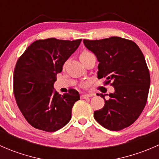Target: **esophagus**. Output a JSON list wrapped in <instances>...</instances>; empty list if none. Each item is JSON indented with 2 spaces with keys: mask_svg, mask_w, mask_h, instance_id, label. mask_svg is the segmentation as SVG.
I'll list each match as a JSON object with an SVG mask.
<instances>
[{
  "mask_svg": "<svg viewBox=\"0 0 159 159\" xmlns=\"http://www.w3.org/2000/svg\"><path fill=\"white\" fill-rule=\"evenodd\" d=\"M91 96H92V94H84L81 95V98H87L91 97Z\"/></svg>",
  "mask_w": 159,
  "mask_h": 159,
  "instance_id": "esophagus-1",
  "label": "esophagus"
}]
</instances>
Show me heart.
Here are the masks:
<instances>
[{
  "label": "heart",
  "mask_w": 159,
  "mask_h": 159,
  "mask_svg": "<svg viewBox=\"0 0 159 159\" xmlns=\"http://www.w3.org/2000/svg\"><path fill=\"white\" fill-rule=\"evenodd\" d=\"M91 55H93V54H91V52H89V51H83L81 53V54H80V59H81V60H83V59L87 58V57H89Z\"/></svg>",
  "instance_id": "obj_1"
}]
</instances>
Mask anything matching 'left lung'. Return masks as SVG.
<instances>
[{"label": "left lung", "instance_id": "left-lung-1", "mask_svg": "<svg viewBox=\"0 0 159 159\" xmlns=\"http://www.w3.org/2000/svg\"><path fill=\"white\" fill-rule=\"evenodd\" d=\"M83 42L99 62L98 78H106L105 84L111 81L115 89L109 94H97L105 104L94 112V119L111 131L129 127L145 108L150 87V75L142 51L132 41L119 37L84 39ZM105 95L110 96L108 100Z\"/></svg>", "mask_w": 159, "mask_h": 159}]
</instances>
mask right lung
Masks as SVG:
<instances>
[{"mask_svg": "<svg viewBox=\"0 0 159 159\" xmlns=\"http://www.w3.org/2000/svg\"><path fill=\"white\" fill-rule=\"evenodd\" d=\"M81 39L48 38L32 43L19 57L14 71V94L22 115L31 126L56 131L71 118V110L80 99L70 89L63 95L54 90L57 74L76 51Z\"/></svg>", "mask_w": 159, "mask_h": 159, "instance_id": "obj_1", "label": "right lung"}]
</instances>
